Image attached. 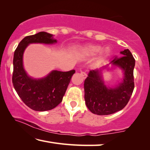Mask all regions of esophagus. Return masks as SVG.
<instances>
[{
    "label": "esophagus",
    "instance_id": "1",
    "mask_svg": "<svg viewBox=\"0 0 150 150\" xmlns=\"http://www.w3.org/2000/svg\"><path fill=\"white\" fill-rule=\"evenodd\" d=\"M80 74H81V75L82 76V77H83V78H84V79H85V78L87 77V74L85 72H80Z\"/></svg>",
    "mask_w": 150,
    "mask_h": 150
}]
</instances>
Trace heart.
Wrapping results in <instances>:
<instances>
[{
	"label": "heart",
	"mask_w": 150,
	"mask_h": 150,
	"mask_svg": "<svg viewBox=\"0 0 150 150\" xmlns=\"http://www.w3.org/2000/svg\"><path fill=\"white\" fill-rule=\"evenodd\" d=\"M100 46L99 45H87L86 47H84L81 50V53L82 55L86 56H94L97 54V53L100 50ZM110 54V50L109 48H105L100 53V57H106L109 56Z\"/></svg>",
	"instance_id": "obj_1"
}]
</instances>
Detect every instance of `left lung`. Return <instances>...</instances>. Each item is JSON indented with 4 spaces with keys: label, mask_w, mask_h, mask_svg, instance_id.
<instances>
[{
    "label": "left lung",
    "mask_w": 150,
    "mask_h": 150,
    "mask_svg": "<svg viewBox=\"0 0 150 150\" xmlns=\"http://www.w3.org/2000/svg\"><path fill=\"white\" fill-rule=\"evenodd\" d=\"M121 54L122 57H115L110 62L112 65L122 69L124 72L123 82L115 88H107L105 86L101 76V69L90 71L84 80L85 103L94 114L108 115L121 110L132 95L135 60L128 49L121 52Z\"/></svg>",
    "instance_id": "left-lung-1"
}]
</instances>
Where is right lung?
Instances as JSON below:
<instances>
[{"label": "right lung", "mask_w": 150, "mask_h": 150, "mask_svg": "<svg viewBox=\"0 0 150 150\" xmlns=\"http://www.w3.org/2000/svg\"><path fill=\"white\" fill-rule=\"evenodd\" d=\"M56 42L52 34L41 31L25 37L21 41L14 53L13 86L23 102L36 111L53 109L62 102L75 70L68 72L53 70L47 76L33 79L29 76L24 70L23 56L30 43L52 44Z\"/></svg>", "instance_id": "1"}]
</instances>
